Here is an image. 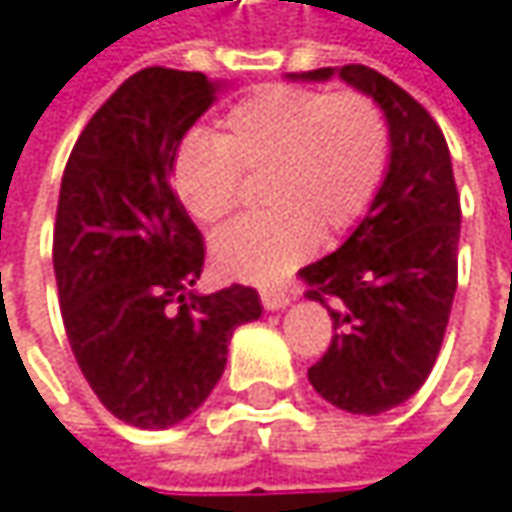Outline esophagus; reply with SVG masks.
I'll return each instance as SVG.
<instances>
[{
  "label": "esophagus",
  "mask_w": 512,
  "mask_h": 512,
  "mask_svg": "<svg viewBox=\"0 0 512 512\" xmlns=\"http://www.w3.org/2000/svg\"><path fill=\"white\" fill-rule=\"evenodd\" d=\"M290 293L287 290H278V287H269V290H260V302L266 310H278V307H287L290 304Z\"/></svg>",
  "instance_id": "esophagus-1"
}]
</instances>
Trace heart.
<instances>
[{
    "label": "heart",
    "mask_w": 512,
    "mask_h": 512,
    "mask_svg": "<svg viewBox=\"0 0 512 512\" xmlns=\"http://www.w3.org/2000/svg\"><path fill=\"white\" fill-rule=\"evenodd\" d=\"M390 161L384 111L360 90L266 84L240 99L222 131H187L169 161V184L187 213L216 225L240 205L243 175H263V213L213 237L222 275L272 284L337 240L372 208Z\"/></svg>",
    "instance_id": "1"
}]
</instances>
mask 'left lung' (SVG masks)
<instances>
[{
  "label": "left lung",
  "mask_w": 512,
  "mask_h": 512,
  "mask_svg": "<svg viewBox=\"0 0 512 512\" xmlns=\"http://www.w3.org/2000/svg\"><path fill=\"white\" fill-rule=\"evenodd\" d=\"M334 70L304 72L322 81ZM340 78L369 93L390 122V172L349 240L299 269L304 296L325 304L334 334L307 369L340 410L378 416L416 393L440 354L457 290L460 193L437 119L363 64Z\"/></svg>",
  "instance_id": "obj_1"
}]
</instances>
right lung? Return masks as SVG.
Wrapping results in <instances>:
<instances>
[{
	"label": "right lung",
	"mask_w": 512,
	"mask_h": 512,
	"mask_svg": "<svg viewBox=\"0 0 512 512\" xmlns=\"http://www.w3.org/2000/svg\"><path fill=\"white\" fill-rule=\"evenodd\" d=\"M213 93L202 72H134L61 178L52 263L67 340L96 398L134 428L187 419L222 378L234 328L260 316L255 287L190 293L205 243L169 161Z\"/></svg>",
	"instance_id": "add662e5"
}]
</instances>
